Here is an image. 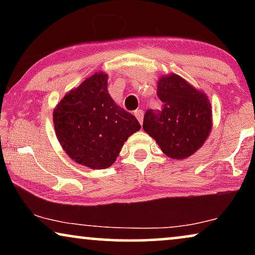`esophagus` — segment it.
Returning a JSON list of instances; mask_svg holds the SVG:
<instances>
[{"label": "esophagus", "mask_w": 255, "mask_h": 255, "mask_svg": "<svg viewBox=\"0 0 255 255\" xmlns=\"http://www.w3.org/2000/svg\"><path fill=\"white\" fill-rule=\"evenodd\" d=\"M134 116L137 117L138 122L141 124V123H142V118H144V111L140 110V109L135 110V111H134Z\"/></svg>", "instance_id": "34e87169"}]
</instances>
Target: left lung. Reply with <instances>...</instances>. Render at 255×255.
Wrapping results in <instances>:
<instances>
[{
    "label": "left lung",
    "instance_id": "left-lung-1",
    "mask_svg": "<svg viewBox=\"0 0 255 255\" xmlns=\"http://www.w3.org/2000/svg\"><path fill=\"white\" fill-rule=\"evenodd\" d=\"M156 96L161 108L146 111L142 128L166 155L188 158L203 145L211 130V104L207 95L172 74L159 80Z\"/></svg>",
    "mask_w": 255,
    "mask_h": 255
}]
</instances>
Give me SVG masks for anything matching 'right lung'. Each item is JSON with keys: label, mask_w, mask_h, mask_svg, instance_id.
<instances>
[{"label": "right lung", "mask_w": 255, "mask_h": 255, "mask_svg": "<svg viewBox=\"0 0 255 255\" xmlns=\"http://www.w3.org/2000/svg\"><path fill=\"white\" fill-rule=\"evenodd\" d=\"M107 81L103 73L86 79L53 113L62 148L75 162L93 169L113 165L128 135L140 130L137 118L115 104Z\"/></svg>", "instance_id": "add662e5"}]
</instances>
